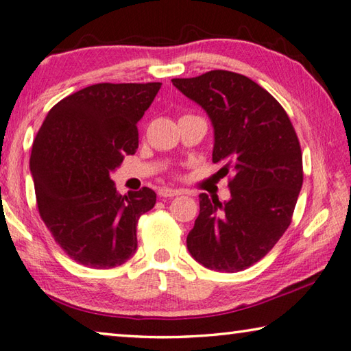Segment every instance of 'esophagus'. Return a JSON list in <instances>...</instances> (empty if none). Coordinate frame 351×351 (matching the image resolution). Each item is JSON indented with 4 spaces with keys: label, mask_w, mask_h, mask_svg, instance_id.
I'll return each mask as SVG.
<instances>
[{
    "label": "esophagus",
    "mask_w": 351,
    "mask_h": 351,
    "mask_svg": "<svg viewBox=\"0 0 351 351\" xmlns=\"http://www.w3.org/2000/svg\"><path fill=\"white\" fill-rule=\"evenodd\" d=\"M159 195L164 197V198H171V197H176V195H181V191H178V189H170V187H162L159 191Z\"/></svg>",
    "instance_id": "obj_1"
}]
</instances>
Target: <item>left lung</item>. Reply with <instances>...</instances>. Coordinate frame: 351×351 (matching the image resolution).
Masks as SVG:
<instances>
[{"label":"left lung","mask_w":351,"mask_h":351,"mask_svg":"<svg viewBox=\"0 0 351 351\" xmlns=\"http://www.w3.org/2000/svg\"><path fill=\"white\" fill-rule=\"evenodd\" d=\"M202 106L214 128L213 160L231 171V198L199 193V214L187 234L192 258L234 274L258 263L291 225L303 184V160L286 110L250 77L213 70L171 80Z\"/></svg>","instance_id":"1"}]
</instances>
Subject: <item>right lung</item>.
Wrapping results in <instances>:
<instances>
[{
    "label": "right lung",
    "instance_id": "add662e5",
    "mask_svg": "<svg viewBox=\"0 0 351 351\" xmlns=\"http://www.w3.org/2000/svg\"><path fill=\"white\" fill-rule=\"evenodd\" d=\"M160 82L88 86L49 110L32 143L37 208L60 248L90 269L125 264L136 228L156 204L148 187L120 195L110 173L138 147L137 121Z\"/></svg>",
    "mask_w": 351,
    "mask_h": 351
}]
</instances>
